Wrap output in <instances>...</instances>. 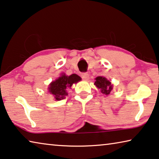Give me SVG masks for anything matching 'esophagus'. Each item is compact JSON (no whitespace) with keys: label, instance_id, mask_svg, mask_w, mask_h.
Instances as JSON below:
<instances>
[{"label":"esophagus","instance_id":"34e87169","mask_svg":"<svg viewBox=\"0 0 159 159\" xmlns=\"http://www.w3.org/2000/svg\"><path fill=\"white\" fill-rule=\"evenodd\" d=\"M81 78L83 79H85V80L89 79V74H87V73H83L81 74Z\"/></svg>","mask_w":159,"mask_h":159}]
</instances>
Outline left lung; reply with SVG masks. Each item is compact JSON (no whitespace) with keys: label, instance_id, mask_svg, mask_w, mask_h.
Wrapping results in <instances>:
<instances>
[{"label":"left lung","instance_id":"1","mask_svg":"<svg viewBox=\"0 0 159 159\" xmlns=\"http://www.w3.org/2000/svg\"><path fill=\"white\" fill-rule=\"evenodd\" d=\"M94 85H96L97 88H98L102 94L104 95H109L112 89V85H111V83L109 80H107V79H105V77H97L95 79Z\"/></svg>","mask_w":159,"mask_h":159}]
</instances>
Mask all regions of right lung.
Segmentation results:
<instances>
[{
    "mask_svg": "<svg viewBox=\"0 0 159 159\" xmlns=\"http://www.w3.org/2000/svg\"><path fill=\"white\" fill-rule=\"evenodd\" d=\"M80 80V77L76 74H72L69 76L64 74L50 84L49 91L54 95L55 100H63L68 95V88L71 87L73 84L79 82Z\"/></svg>",
    "mask_w": 159,
    "mask_h": 159,
    "instance_id": "right-lung-1",
    "label": "right lung"
}]
</instances>
